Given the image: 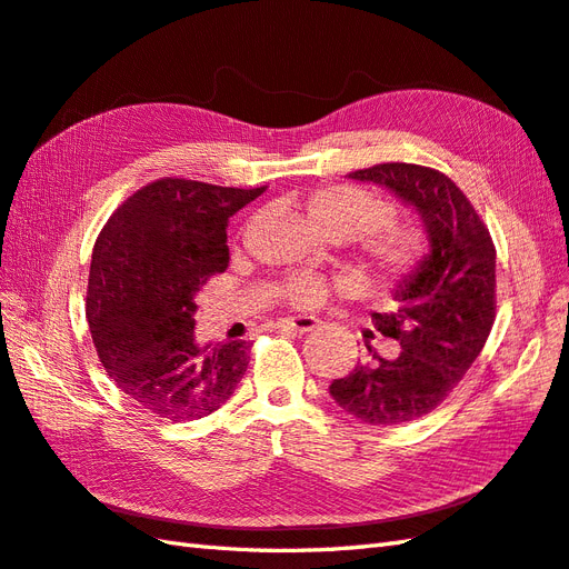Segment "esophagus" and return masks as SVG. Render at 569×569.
Listing matches in <instances>:
<instances>
[{"instance_id": "34e87169", "label": "esophagus", "mask_w": 569, "mask_h": 569, "mask_svg": "<svg viewBox=\"0 0 569 569\" xmlns=\"http://www.w3.org/2000/svg\"><path fill=\"white\" fill-rule=\"evenodd\" d=\"M317 327H319L317 317H286L276 325L279 331H293V333H308V331H315Z\"/></svg>"}]
</instances>
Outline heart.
I'll return each instance as SVG.
<instances>
[{
    "label": "heart",
    "mask_w": 569,
    "mask_h": 569,
    "mask_svg": "<svg viewBox=\"0 0 569 569\" xmlns=\"http://www.w3.org/2000/svg\"><path fill=\"white\" fill-rule=\"evenodd\" d=\"M305 209L331 238H358L370 279L380 286L411 279L428 254L426 232L413 223L387 221L389 203L368 187L348 182L317 187L305 199ZM279 293L290 308L315 310L329 296V283L317 273L293 271L283 279Z\"/></svg>",
    "instance_id": "1"
}]
</instances>
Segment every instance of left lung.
I'll use <instances>...</instances> for the list:
<instances>
[{
    "label": "left lung",
    "instance_id": "8db88e82",
    "mask_svg": "<svg viewBox=\"0 0 569 569\" xmlns=\"http://www.w3.org/2000/svg\"><path fill=\"white\" fill-rule=\"evenodd\" d=\"M348 178L380 184L413 207L428 254L397 283V308L372 312L375 329L401 353H372L368 366L333 380L329 395L368 426L409 423L437 409L483 351L495 322V247L471 201L440 170L382 163Z\"/></svg>",
    "mask_w": 569,
    "mask_h": 569
}]
</instances>
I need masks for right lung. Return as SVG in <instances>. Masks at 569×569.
<instances>
[{
	"label": "right lung",
	"instance_id": "right-lung-1",
	"mask_svg": "<svg viewBox=\"0 0 569 569\" xmlns=\"http://www.w3.org/2000/svg\"><path fill=\"white\" fill-rule=\"evenodd\" d=\"M267 187L163 178L114 211L93 247L86 319L110 380L172 423L221 409L236 395L250 346H199L197 293L228 269V218Z\"/></svg>",
	"mask_w": 569,
	"mask_h": 569
}]
</instances>
